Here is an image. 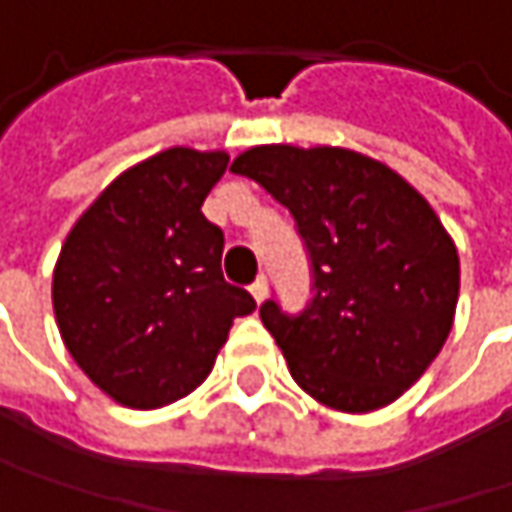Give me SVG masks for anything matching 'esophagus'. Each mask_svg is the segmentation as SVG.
Instances as JSON below:
<instances>
[{
    "mask_svg": "<svg viewBox=\"0 0 512 512\" xmlns=\"http://www.w3.org/2000/svg\"><path fill=\"white\" fill-rule=\"evenodd\" d=\"M250 294H253V300L262 306L265 303V297H268V282H265V276H259L253 285H250Z\"/></svg>",
    "mask_w": 512,
    "mask_h": 512,
    "instance_id": "1",
    "label": "esophagus"
}]
</instances>
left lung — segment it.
I'll return each mask as SVG.
<instances>
[{"mask_svg": "<svg viewBox=\"0 0 512 512\" xmlns=\"http://www.w3.org/2000/svg\"><path fill=\"white\" fill-rule=\"evenodd\" d=\"M230 171L288 206L309 247L311 309L259 311L291 379L344 414L396 402L455 326L460 259L431 203L390 165L338 145H253Z\"/></svg>", "mask_w": 512, "mask_h": 512, "instance_id": "obj_1", "label": "left lung"}]
</instances>
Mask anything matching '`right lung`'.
<instances>
[{
  "instance_id": "obj_1",
  "label": "right lung",
  "mask_w": 512,
  "mask_h": 512,
  "mask_svg": "<svg viewBox=\"0 0 512 512\" xmlns=\"http://www.w3.org/2000/svg\"><path fill=\"white\" fill-rule=\"evenodd\" d=\"M227 151L165 148L122 171L75 221L52 276L60 338L133 411L189 396L256 300L221 274L224 233L201 206Z\"/></svg>"
}]
</instances>
